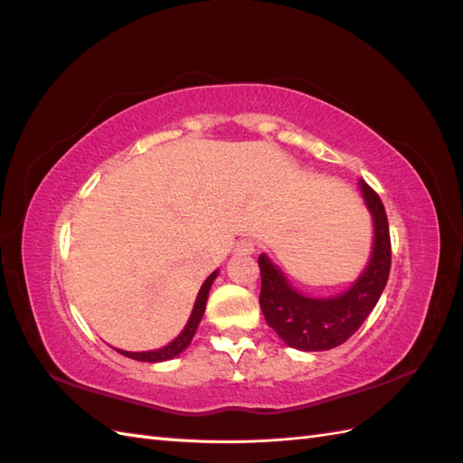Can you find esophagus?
Instances as JSON below:
<instances>
[{
    "instance_id": "1",
    "label": "esophagus",
    "mask_w": 463,
    "mask_h": 463,
    "mask_svg": "<svg viewBox=\"0 0 463 463\" xmlns=\"http://www.w3.org/2000/svg\"><path fill=\"white\" fill-rule=\"evenodd\" d=\"M234 252L242 254V257H250V254H254V242L249 241V239H242V241L237 242V247H234Z\"/></svg>"
}]
</instances>
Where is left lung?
<instances>
[{"label":"left lung","mask_w":463,"mask_h":463,"mask_svg":"<svg viewBox=\"0 0 463 463\" xmlns=\"http://www.w3.org/2000/svg\"><path fill=\"white\" fill-rule=\"evenodd\" d=\"M364 204L372 214L373 242L366 267L350 287L334 297H308L290 284L267 254L259 257L260 310L269 326L290 348L322 352L336 348L356 332L370 317L386 288L392 249L388 216L380 196L366 181H358Z\"/></svg>","instance_id":"8db88e82"}]
</instances>
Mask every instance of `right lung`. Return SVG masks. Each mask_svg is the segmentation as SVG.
<instances>
[{"instance_id": "obj_1", "label": "right lung", "mask_w": 463, "mask_h": 463, "mask_svg": "<svg viewBox=\"0 0 463 463\" xmlns=\"http://www.w3.org/2000/svg\"><path fill=\"white\" fill-rule=\"evenodd\" d=\"M216 277H219V270H214L211 277L203 282V287H201L199 294H196L193 312H191L189 320H186L184 328L181 330L179 336L171 340L169 344H166V346H161L156 350H145V352H129V350H119V348H115V350L123 354V356H127V358H133V360H139V362H151V364L166 362V360H173V358L179 356V354H183L186 348H189L194 332H196V328H199L204 308H206V298H209V292H211V287H213V282H214Z\"/></svg>"}]
</instances>
